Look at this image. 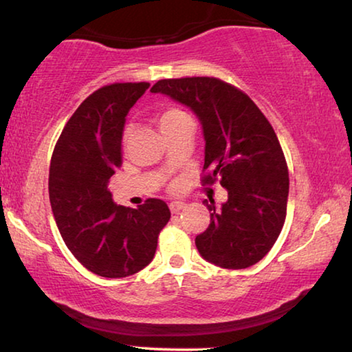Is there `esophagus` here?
<instances>
[{
	"instance_id": "esophagus-1",
	"label": "esophagus",
	"mask_w": 352,
	"mask_h": 352,
	"mask_svg": "<svg viewBox=\"0 0 352 352\" xmlns=\"http://www.w3.org/2000/svg\"><path fill=\"white\" fill-rule=\"evenodd\" d=\"M185 206H186L185 202L174 201V202H170V204H169V208H170V212H172V213H178V212H180L182 208H185Z\"/></svg>"
}]
</instances>
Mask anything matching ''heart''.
I'll return each instance as SVG.
<instances>
[{
  "instance_id": "1",
  "label": "heart",
  "mask_w": 352,
  "mask_h": 352,
  "mask_svg": "<svg viewBox=\"0 0 352 352\" xmlns=\"http://www.w3.org/2000/svg\"><path fill=\"white\" fill-rule=\"evenodd\" d=\"M186 112H183L180 107H175V106H166L160 110L158 113V123H160V128L162 133H166L167 129L174 128L175 124L185 122L188 120ZM129 138V128L124 129V140Z\"/></svg>"
}]
</instances>
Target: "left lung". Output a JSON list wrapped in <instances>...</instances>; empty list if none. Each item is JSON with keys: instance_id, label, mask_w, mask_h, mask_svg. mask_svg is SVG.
<instances>
[{"instance_id": "left-lung-1", "label": "left lung", "mask_w": 352, "mask_h": 352, "mask_svg": "<svg viewBox=\"0 0 352 352\" xmlns=\"http://www.w3.org/2000/svg\"><path fill=\"white\" fill-rule=\"evenodd\" d=\"M190 107L206 139L204 185L219 180L228 201L207 204L199 253L223 269H246L272 250L286 219L289 172L274 128L248 94L217 77L164 78L151 87ZM207 202V201H206Z\"/></svg>"}]
</instances>
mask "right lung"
<instances>
[{
    "label": "right lung",
    "mask_w": 352,
    "mask_h": 352,
    "mask_svg": "<svg viewBox=\"0 0 352 352\" xmlns=\"http://www.w3.org/2000/svg\"><path fill=\"white\" fill-rule=\"evenodd\" d=\"M150 83H112L91 93L72 113L55 145L49 196L56 226L74 258L93 274L124 278L153 259L170 219L161 199L139 208L117 206L107 190L122 166L126 115Z\"/></svg>",
    "instance_id": "obj_1"
}]
</instances>
